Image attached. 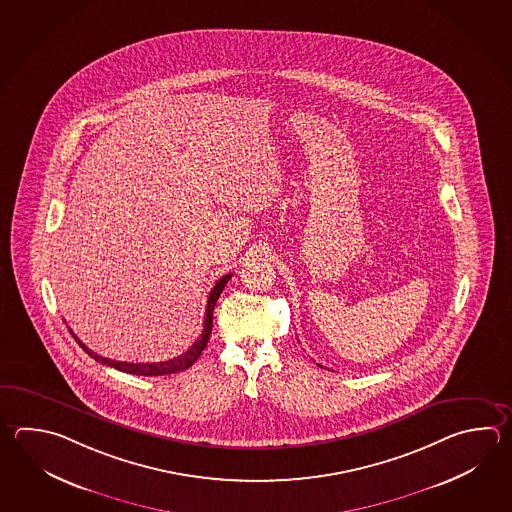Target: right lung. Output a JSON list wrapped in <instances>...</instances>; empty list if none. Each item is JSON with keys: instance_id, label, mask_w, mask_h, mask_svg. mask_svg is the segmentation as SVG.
<instances>
[{"instance_id": "add662e5", "label": "right lung", "mask_w": 512, "mask_h": 512, "mask_svg": "<svg viewBox=\"0 0 512 512\" xmlns=\"http://www.w3.org/2000/svg\"><path fill=\"white\" fill-rule=\"evenodd\" d=\"M231 279V273L228 275H224V277H220L217 284L213 286V290L209 292L208 304H206V315H204V330H202V335H200L199 339L193 343V345L189 346L188 352H184L182 355H178V357H173V359H169V361H162V363H126V361H115V359H107V357H102V355L94 354L93 350H89L87 346L73 334V330H69L71 334H73L74 339H76V343L82 346L85 350V354L91 355L94 361H98V363H102V365L113 366L116 370H120V372H126V374H133V376H169V374H177V372H182V370H186L189 366L193 365L197 359H199L200 354H202V350L206 348L209 341V335H211V328H213V310H215V304H217V299H219L220 293L224 290V286L228 284V281Z\"/></svg>"}]
</instances>
